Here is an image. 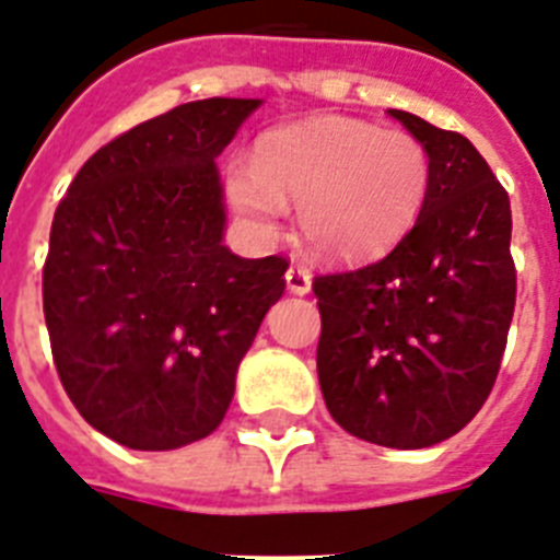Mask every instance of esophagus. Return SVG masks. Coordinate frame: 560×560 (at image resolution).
I'll list each match as a JSON object with an SVG mask.
<instances>
[{
    "instance_id": "esophagus-1",
    "label": "esophagus",
    "mask_w": 560,
    "mask_h": 560,
    "mask_svg": "<svg viewBox=\"0 0 560 560\" xmlns=\"http://www.w3.org/2000/svg\"><path fill=\"white\" fill-rule=\"evenodd\" d=\"M284 281H288V290L293 295H307L310 288H313V279H310V272L304 270V267H290L288 276H284Z\"/></svg>"
}]
</instances>
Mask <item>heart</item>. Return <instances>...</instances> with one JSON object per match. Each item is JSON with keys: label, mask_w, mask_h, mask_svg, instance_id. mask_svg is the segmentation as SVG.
<instances>
[{"label": "heart", "mask_w": 560, "mask_h": 560, "mask_svg": "<svg viewBox=\"0 0 560 560\" xmlns=\"http://www.w3.org/2000/svg\"><path fill=\"white\" fill-rule=\"evenodd\" d=\"M430 153L407 130L350 116H310L267 130L253 162L233 159L224 192L258 238L295 208L302 238L330 261H368L396 247L424 210Z\"/></svg>", "instance_id": "obj_1"}]
</instances>
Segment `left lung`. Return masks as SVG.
<instances>
[{
  "mask_svg": "<svg viewBox=\"0 0 560 560\" xmlns=\"http://www.w3.org/2000/svg\"><path fill=\"white\" fill-rule=\"evenodd\" d=\"M430 153L418 222L384 258L318 276V384L336 424L421 450L467 427L495 384L515 310L510 196L469 139L389 110Z\"/></svg>",
  "mask_w": 560,
  "mask_h": 560,
  "instance_id": "obj_1",
  "label": "left lung"
}]
</instances>
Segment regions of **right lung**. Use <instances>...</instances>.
<instances>
[{
	"instance_id": "add662e5",
	"label": "right lung",
	"mask_w": 560,
	"mask_h": 560,
	"mask_svg": "<svg viewBox=\"0 0 560 560\" xmlns=\"http://www.w3.org/2000/svg\"><path fill=\"white\" fill-rule=\"evenodd\" d=\"M261 98H201L96 150L50 228L42 299L65 393L130 450H176L222 424L244 352L288 261L224 244L215 159Z\"/></svg>"
}]
</instances>
